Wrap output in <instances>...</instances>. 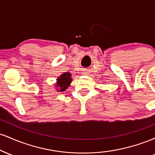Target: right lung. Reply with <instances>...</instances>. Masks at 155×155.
I'll list each match as a JSON object with an SVG mask.
<instances>
[{
	"instance_id": "right-lung-1",
	"label": "right lung",
	"mask_w": 155,
	"mask_h": 155,
	"mask_svg": "<svg viewBox=\"0 0 155 155\" xmlns=\"http://www.w3.org/2000/svg\"><path fill=\"white\" fill-rule=\"evenodd\" d=\"M72 81L71 74L68 72H65L61 74L57 79L56 87L58 92H63L68 87Z\"/></svg>"
}]
</instances>
